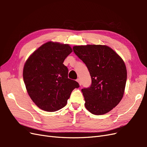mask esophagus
<instances>
[{
	"instance_id": "esophagus-1",
	"label": "esophagus",
	"mask_w": 147,
	"mask_h": 147,
	"mask_svg": "<svg viewBox=\"0 0 147 147\" xmlns=\"http://www.w3.org/2000/svg\"><path fill=\"white\" fill-rule=\"evenodd\" d=\"M77 82L79 83V84H80V85H82V82H81V81H80V78H77Z\"/></svg>"
}]
</instances>
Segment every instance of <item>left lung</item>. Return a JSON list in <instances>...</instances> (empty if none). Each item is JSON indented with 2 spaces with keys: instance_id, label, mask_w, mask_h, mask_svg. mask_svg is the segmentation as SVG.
Returning a JSON list of instances; mask_svg holds the SVG:
<instances>
[{
  "instance_id": "left-lung-1",
  "label": "left lung",
  "mask_w": 147,
  "mask_h": 147,
  "mask_svg": "<svg viewBox=\"0 0 147 147\" xmlns=\"http://www.w3.org/2000/svg\"><path fill=\"white\" fill-rule=\"evenodd\" d=\"M73 50L86 64L91 78V86L82 90L86 109L96 115L108 113L124 94L127 70L123 60L105 45L75 46Z\"/></svg>"
}]
</instances>
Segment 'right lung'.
Wrapping results in <instances>:
<instances>
[{
  "instance_id": "1",
  "label": "right lung",
  "mask_w": 147,
  "mask_h": 147,
  "mask_svg": "<svg viewBox=\"0 0 147 147\" xmlns=\"http://www.w3.org/2000/svg\"><path fill=\"white\" fill-rule=\"evenodd\" d=\"M72 52L69 45L48 42L26 61L23 69L26 90L42 110L52 112L63 108L72 91L79 88L78 82L68 78V69L63 64Z\"/></svg>"
}]
</instances>
